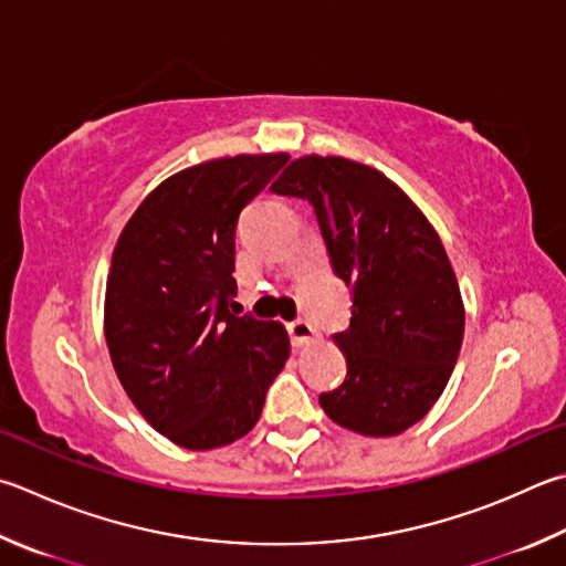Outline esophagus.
I'll return each instance as SVG.
<instances>
[{
    "label": "esophagus",
    "mask_w": 566,
    "mask_h": 566,
    "mask_svg": "<svg viewBox=\"0 0 566 566\" xmlns=\"http://www.w3.org/2000/svg\"><path fill=\"white\" fill-rule=\"evenodd\" d=\"M290 336L294 346H304L316 338V328L306 322V318H296V322L290 324Z\"/></svg>",
    "instance_id": "1"
}]
</instances>
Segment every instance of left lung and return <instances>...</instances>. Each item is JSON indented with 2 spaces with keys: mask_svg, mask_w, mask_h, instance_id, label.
<instances>
[{
  "mask_svg": "<svg viewBox=\"0 0 566 566\" xmlns=\"http://www.w3.org/2000/svg\"><path fill=\"white\" fill-rule=\"evenodd\" d=\"M272 190L312 202L334 274L354 294L352 324L334 334L346 378L318 403L354 433H403L446 390L465 332L443 242L418 205L364 163L296 158Z\"/></svg>",
  "mask_w": 566,
  "mask_h": 566,
  "instance_id": "left-lung-1",
  "label": "left lung"
}]
</instances>
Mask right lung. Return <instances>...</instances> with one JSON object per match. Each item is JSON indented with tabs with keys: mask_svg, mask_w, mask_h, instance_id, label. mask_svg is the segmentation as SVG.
Segmentation results:
<instances>
[{
	"mask_svg": "<svg viewBox=\"0 0 566 566\" xmlns=\"http://www.w3.org/2000/svg\"><path fill=\"white\" fill-rule=\"evenodd\" d=\"M286 153L200 163L163 180L116 242L104 328L140 416L172 443L212 450L248 436L290 358L280 322L230 312L234 230Z\"/></svg>",
	"mask_w": 566,
	"mask_h": 566,
	"instance_id": "right-lung-1",
	"label": "right lung"
}]
</instances>
